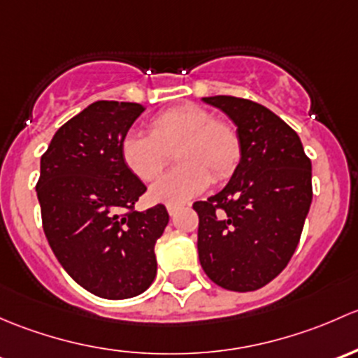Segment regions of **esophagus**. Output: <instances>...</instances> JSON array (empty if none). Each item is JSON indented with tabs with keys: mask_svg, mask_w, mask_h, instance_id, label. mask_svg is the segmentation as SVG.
<instances>
[{
	"mask_svg": "<svg viewBox=\"0 0 358 358\" xmlns=\"http://www.w3.org/2000/svg\"><path fill=\"white\" fill-rule=\"evenodd\" d=\"M180 208V205H176V203H167V212L171 213V217H174L176 213H178V210Z\"/></svg>",
	"mask_w": 358,
	"mask_h": 358,
	"instance_id": "obj_1",
	"label": "esophagus"
}]
</instances>
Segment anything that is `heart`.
<instances>
[{
    "label": "heart",
    "mask_w": 358,
    "mask_h": 358,
    "mask_svg": "<svg viewBox=\"0 0 358 358\" xmlns=\"http://www.w3.org/2000/svg\"><path fill=\"white\" fill-rule=\"evenodd\" d=\"M176 152V169L150 187L157 201L184 203L205 193L213 178L226 180L241 158V141L231 124L215 120L198 105H180L150 120V134L129 131L120 143L125 167L141 180H152L164 171Z\"/></svg>",
    "instance_id": "heart-1"
}]
</instances>
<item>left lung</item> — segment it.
Listing matches in <instances>:
<instances>
[{
    "mask_svg": "<svg viewBox=\"0 0 358 358\" xmlns=\"http://www.w3.org/2000/svg\"><path fill=\"white\" fill-rule=\"evenodd\" d=\"M236 125L241 158L224 189L193 208L198 257L220 288L255 291L288 265L312 203V164L274 112L234 96L201 98Z\"/></svg>",
    "mask_w": 358,
    "mask_h": 358,
    "instance_id": "obj_1",
    "label": "left lung"
}]
</instances>
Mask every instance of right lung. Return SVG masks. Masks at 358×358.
Returning <instances> with one entry per match:
<instances>
[{
	"label": "right lung",
	"mask_w": 358,
	"mask_h": 358,
	"mask_svg": "<svg viewBox=\"0 0 358 358\" xmlns=\"http://www.w3.org/2000/svg\"><path fill=\"white\" fill-rule=\"evenodd\" d=\"M139 103L94 101L55 132L41 157L38 200L55 257L77 285L106 300L141 294L157 275L164 205L132 210L146 191L125 167L120 143Z\"/></svg>",
	"instance_id": "1"
}]
</instances>
